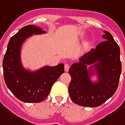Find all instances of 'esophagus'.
Instances as JSON below:
<instances>
[{
	"label": "esophagus",
	"mask_w": 125,
	"mask_h": 125,
	"mask_svg": "<svg viewBox=\"0 0 125 125\" xmlns=\"http://www.w3.org/2000/svg\"><path fill=\"white\" fill-rule=\"evenodd\" d=\"M65 72H68V70H69V69H70V65H68V64H65Z\"/></svg>",
	"instance_id": "34e87169"
}]
</instances>
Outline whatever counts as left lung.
<instances>
[{
	"label": "left lung",
	"instance_id": "left-lung-1",
	"mask_svg": "<svg viewBox=\"0 0 125 125\" xmlns=\"http://www.w3.org/2000/svg\"><path fill=\"white\" fill-rule=\"evenodd\" d=\"M104 32L102 37L105 41L82 56L79 62L73 63L69 70L72 80L68 91L77 105L99 107L117 91L122 69L120 48L111 34ZM95 71L98 76L97 82L90 78Z\"/></svg>",
	"mask_w": 125,
	"mask_h": 125
}]
</instances>
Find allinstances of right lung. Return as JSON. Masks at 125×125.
Segmentation results:
<instances>
[{
	"label": "right lung",
	"mask_w": 125,
	"mask_h": 125,
	"mask_svg": "<svg viewBox=\"0 0 125 125\" xmlns=\"http://www.w3.org/2000/svg\"><path fill=\"white\" fill-rule=\"evenodd\" d=\"M46 33L39 26L28 25L11 37L4 56V79L16 97L25 103H40L48 96L53 84L64 72V64L45 66L36 72L24 69L20 50L24 42L33 34Z\"/></svg>",
	"instance_id": "1"
}]
</instances>
